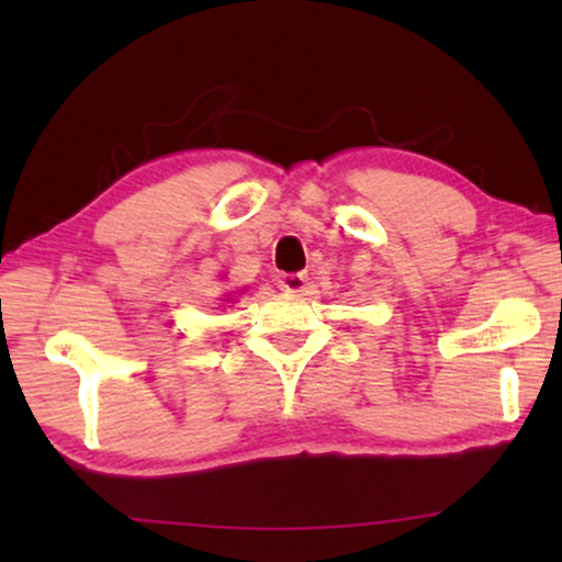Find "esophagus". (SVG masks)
I'll return each mask as SVG.
<instances>
[{
    "label": "esophagus",
    "mask_w": 562,
    "mask_h": 562,
    "mask_svg": "<svg viewBox=\"0 0 562 562\" xmlns=\"http://www.w3.org/2000/svg\"><path fill=\"white\" fill-rule=\"evenodd\" d=\"M306 273H281L279 276V289L286 291V294H302L306 289Z\"/></svg>",
    "instance_id": "34e87169"
}]
</instances>
